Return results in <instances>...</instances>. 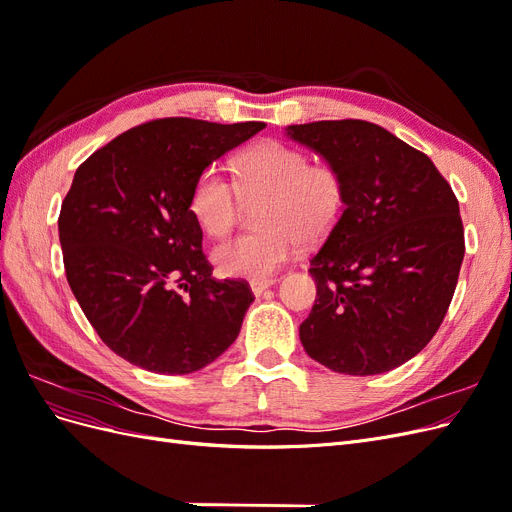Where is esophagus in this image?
Masks as SVG:
<instances>
[{
	"label": "esophagus",
	"instance_id": "obj_1",
	"mask_svg": "<svg viewBox=\"0 0 512 512\" xmlns=\"http://www.w3.org/2000/svg\"><path fill=\"white\" fill-rule=\"evenodd\" d=\"M275 284H277L275 277H267V280H252V282H250V288H252V292L256 294V297H260L262 292H265V290L271 288V286H275Z\"/></svg>",
	"mask_w": 512,
	"mask_h": 512
}]
</instances>
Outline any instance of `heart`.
Masks as SVG:
<instances>
[{
    "mask_svg": "<svg viewBox=\"0 0 512 512\" xmlns=\"http://www.w3.org/2000/svg\"><path fill=\"white\" fill-rule=\"evenodd\" d=\"M237 180L218 166L198 175L190 209L207 235L220 237L237 220L241 192L267 196L258 232L230 237L213 247L211 260L226 277L267 280L292 256L297 237L318 241L337 224L346 203L342 175L327 164H309L307 153L284 143H262L245 153Z\"/></svg>",
    "mask_w": 512,
    "mask_h": 512,
    "instance_id": "obj_1",
    "label": "heart"
}]
</instances>
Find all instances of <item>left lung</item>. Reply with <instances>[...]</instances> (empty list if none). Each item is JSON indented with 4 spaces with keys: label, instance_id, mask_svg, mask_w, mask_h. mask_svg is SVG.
Wrapping results in <instances>:
<instances>
[{
    "label": "left lung",
    "instance_id": "1",
    "mask_svg": "<svg viewBox=\"0 0 512 512\" xmlns=\"http://www.w3.org/2000/svg\"><path fill=\"white\" fill-rule=\"evenodd\" d=\"M286 134L346 185L344 211L309 260L316 303L299 327L305 352L348 376L404 365L440 329L466 252L451 185L376 123L314 121Z\"/></svg>",
    "mask_w": 512,
    "mask_h": 512
}]
</instances>
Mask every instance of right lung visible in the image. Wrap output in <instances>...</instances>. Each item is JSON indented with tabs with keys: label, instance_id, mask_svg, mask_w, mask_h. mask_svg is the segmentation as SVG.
<instances>
[{
	"label": "right lung",
	"instance_id": "obj_1",
	"mask_svg": "<svg viewBox=\"0 0 512 512\" xmlns=\"http://www.w3.org/2000/svg\"><path fill=\"white\" fill-rule=\"evenodd\" d=\"M262 128L156 119L76 168L59 213L66 277L91 327L121 359L181 376L237 339L252 290L211 275L190 196L209 164Z\"/></svg>",
	"mask_w": 512,
	"mask_h": 512
}]
</instances>
